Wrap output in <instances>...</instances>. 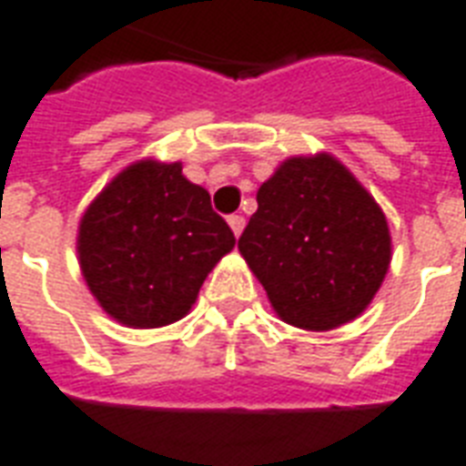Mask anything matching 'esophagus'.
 Here are the masks:
<instances>
[{"mask_svg": "<svg viewBox=\"0 0 466 466\" xmlns=\"http://www.w3.org/2000/svg\"><path fill=\"white\" fill-rule=\"evenodd\" d=\"M227 222H229V227H232L234 237H239V234L244 232V225H247V219L241 218V215H229V219H227Z\"/></svg>", "mask_w": 466, "mask_h": 466, "instance_id": "34e87169", "label": "esophagus"}]
</instances>
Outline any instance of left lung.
I'll return each instance as SVG.
<instances>
[{
  "instance_id": "1",
  "label": "left lung",
  "mask_w": 466,
  "mask_h": 466,
  "mask_svg": "<svg viewBox=\"0 0 466 466\" xmlns=\"http://www.w3.org/2000/svg\"><path fill=\"white\" fill-rule=\"evenodd\" d=\"M239 251L276 314L329 331L365 311L391 261L387 218L331 155L292 157L263 183Z\"/></svg>"
}]
</instances>
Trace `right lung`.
Returning a JSON list of instances; mask_svg holds the SVG:
<instances>
[{"mask_svg":"<svg viewBox=\"0 0 466 466\" xmlns=\"http://www.w3.org/2000/svg\"><path fill=\"white\" fill-rule=\"evenodd\" d=\"M234 241L210 193L190 183L178 161L142 159L86 208L76 254L106 314L133 329H157L188 314Z\"/></svg>","mask_w":466,"mask_h":466,"instance_id":"right-lung-1","label":"right lung"}]
</instances>
